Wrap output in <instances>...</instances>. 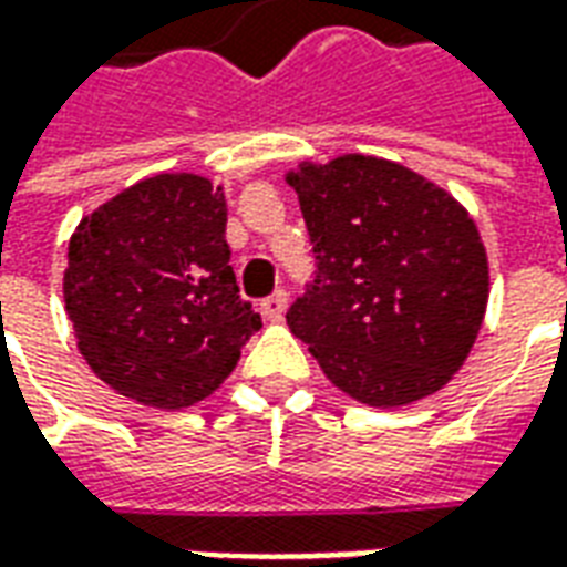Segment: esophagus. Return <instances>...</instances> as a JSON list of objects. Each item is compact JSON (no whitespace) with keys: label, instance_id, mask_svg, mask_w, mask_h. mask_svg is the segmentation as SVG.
<instances>
[{"label":"esophagus","instance_id":"34e87169","mask_svg":"<svg viewBox=\"0 0 567 567\" xmlns=\"http://www.w3.org/2000/svg\"><path fill=\"white\" fill-rule=\"evenodd\" d=\"M285 309H288V295H285L282 288L260 300V316H264V319H279Z\"/></svg>","mask_w":567,"mask_h":567}]
</instances>
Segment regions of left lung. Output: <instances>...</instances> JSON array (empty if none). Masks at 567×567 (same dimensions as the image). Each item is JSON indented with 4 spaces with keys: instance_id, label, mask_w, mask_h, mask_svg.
<instances>
[{
    "instance_id": "left-lung-1",
    "label": "left lung",
    "mask_w": 567,
    "mask_h": 567,
    "mask_svg": "<svg viewBox=\"0 0 567 567\" xmlns=\"http://www.w3.org/2000/svg\"><path fill=\"white\" fill-rule=\"evenodd\" d=\"M300 199L316 279L288 328L324 377L368 406L440 392L471 355L488 258L458 199L401 163L340 154L285 175Z\"/></svg>"
}]
</instances>
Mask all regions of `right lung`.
Here are the masks:
<instances>
[{
	"mask_svg": "<svg viewBox=\"0 0 567 567\" xmlns=\"http://www.w3.org/2000/svg\"><path fill=\"white\" fill-rule=\"evenodd\" d=\"M221 185L161 173L84 215L69 239L63 297L79 352L136 404L209 398L260 328L239 297Z\"/></svg>",
	"mask_w": 567,
	"mask_h": 567,
	"instance_id": "right-lung-1",
	"label": "right lung"
}]
</instances>
